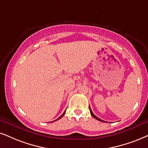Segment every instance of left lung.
<instances>
[{
	"label": "left lung",
	"mask_w": 148,
	"mask_h": 148,
	"mask_svg": "<svg viewBox=\"0 0 148 148\" xmlns=\"http://www.w3.org/2000/svg\"><path fill=\"white\" fill-rule=\"evenodd\" d=\"M89 110H90V113H91V116H92L93 117H94L95 119H96L97 120H98V121H102V122H106V121H103V120H102V119H100V118H98V117H96V115H94V114L93 113V112H92V111H91V108H90V106H89Z\"/></svg>",
	"instance_id": "left-lung-1"
}]
</instances>
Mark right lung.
<instances>
[{
    "label": "right lung",
    "mask_w": 148,
    "mask_h": 148,
    "mask_svg": "<svg viewBox=\"0 0 148 148\" xmlns=\"http://www.w3.org/2000/svg\"><path fill=\"white\" fill-rule=\"evenodd\" d=\"M65 112H64V113H63V114H62V115H61V116H60V117H59V118H58V119H56V120H58V119H61V117H63V115H64V114H65Z\"/></svg>",
    "instance_id": "right-lung-1"
}]
</instances>
